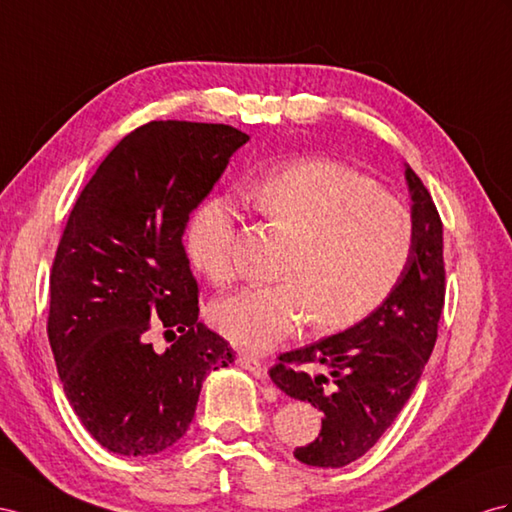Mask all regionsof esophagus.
<instances>
[{
    "mask_svg": "<svg viewBox=\"0 0 512 512\" xmlns=\"http://www.w3.org/2000/svg\"><path fill=\"white\" fill-rule=\"evenodd\" d=\"M238 363L242 365L244 370L251 372L253 376H257V378H266V365L261 363L255 355H248V352H242V355L238 357Z\"/></svg>",
    "mask_w": 512,
    "mask_h": 512,
    "instance_id": "esophagus-1",
    "label": "esophagus"
}]
</instances>
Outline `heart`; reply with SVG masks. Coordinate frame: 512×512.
<instances>
[{"label":"heart","instance_id":"1","mask_svg":"<svg viewBox=\"0 0 512 512\" xmlns=\"http://www.w3.org/2000/svg\"><path fill=\"white\" fill-rule=\"evenodd\" d=\"M268 220L296 242L270 285H253L212 309L216 329L246 350H268L311 318L316 331L365 320L398 285L413 251L406 207L348 164L309 157L272 170L251 188ZM238 212L209 199L188 225V253L205 277L225 287L238 277Z\"/></svg>","mask_w":512,"mask_h":512}]
</instances>
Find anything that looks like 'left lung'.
<instances>
[{
  "label": "left lung",
  "mask_w": 512,
  "mask_h": 512,
  "mask_svg": "<svg viewBox=\"0 0 512 512\" xmlns=\"http://www.w3.org/2000/svg\"><path fill=\"white\" fill-rule=\"evenodd\" d=\"M413 199V251L385 303L348 331L283 352L270 368L287 396L324 413L322 430L294 456L313 467H344L368 452L393 424L437 342L445 303L443 222L430 192L406 166ZM307 364L332 374L309 375Z\"/></svg>",
  "instance_id": "1"
}]
</instances>
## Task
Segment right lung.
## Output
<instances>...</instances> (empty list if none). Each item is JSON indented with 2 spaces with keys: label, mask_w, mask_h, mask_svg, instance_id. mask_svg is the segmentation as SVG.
Returning <instances> with one entry per match:
<instances>
[{
  "label": "right lung",
  "mask_w": 512,
  "mask_h": 512,
  "mask_svg": "<svg viewBox=\"0 0 512 512\" xmlns=\"http://www.w3.org/2000/svg\"><path fill=\"white\" fill-rule=\"evenodd\" d=\"M246 140L229 125L151 121L116 144L71 209L51 266L47 335L73 411L114 454L170 448L205 376L235 359L199 322L183 231ZM153 330L174 337L164 353L148 344Z\"/></svg>",
  "instance_id": "1"
}]
</instances>
